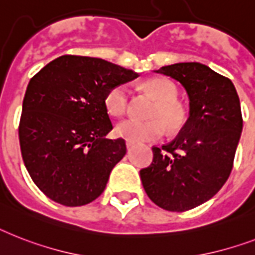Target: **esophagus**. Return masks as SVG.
Wrapping results in <instances>:
<instances>
[{"label": "esophagus", "instance_id": "34e87169", "mask_svg": "<svg viewBox=\"0 0 255 255\" xmlns=\"http://www.w3.org/2000/svg\"><path fill=\"white\" fill-rule=\"evenodd\" d=\"M126 145H127V149H131V148H133V146H134V142L127 141V142H126Z\"/></svg>", "mask_w": 255, "mask_h": 255}]
</instances>
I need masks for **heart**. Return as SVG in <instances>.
Returning <instances> with one entry per match:
<instances>
[{
    "label": "heart",
    "instance_id": "b5f03b06",
    "mask_svg": "<svg viewBox=\"0 0 255 255\" xmlns=\"http://www.w3.org/2000/svg\"><path fill=\"white\" fill-rule=\"evenodd\" d=\"M145 89L154 97L157 103L150 110L149 121L127 119L117 126V134L132 142L154 141L166 134V124L171 129H178L185 123L186 113L177 101L175 85L165 78H153L145 84ZM106 109L114 117H123L129 109V88L119 84L110 89L105 98Z\"/></svg>",
    "mask_w": 255,
    "mask_h": 255
}]
</instances>
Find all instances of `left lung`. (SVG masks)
Masks as SVG:
<instances>
[{
    "label": "left lung",
    "instance_id": "obj_1",
    "mask_svg": "<svg viewBox=\"0 0 255 255\" xmlns=\"http://www.w3.org/2000/svg\"><path fill=\"white\" fill-rule=\"evenodd\" d=\"M157 73L186 89L190 117L169 144L153 146V161L140 170L146 195L170 212H185L216 194L231 174L242 131L235 85L199 63L162 67Z\"/></svg>",
    "mask_w": 255,
    "mask_h": 255
}]
</instances>
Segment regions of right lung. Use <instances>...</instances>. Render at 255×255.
I'll list each match as a JSON object with an SVG mask.
<instances>
[{
    "label": "right lung",
    "instance_id": "right-lung-1",
    "mask_svg": "<svg viewBox=\"0 0 255 255\" xmlns=\"http://www.w3.org/2000/svg\"><path fill=\"white\" fill-rule=\"evenodd\" d=\"M138 74L102 59L64 55L31 78L19 121L22 158L45 196L67 207L93 202L127 152L113 129L105 98Z\"/></svg>",
    "mask_w": 255,
    "mask_h": 255
}]
</instances>
